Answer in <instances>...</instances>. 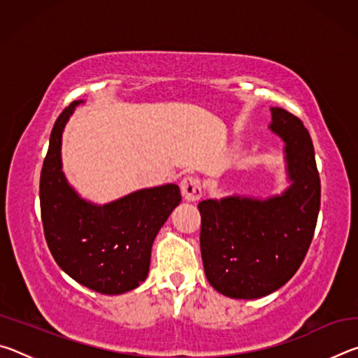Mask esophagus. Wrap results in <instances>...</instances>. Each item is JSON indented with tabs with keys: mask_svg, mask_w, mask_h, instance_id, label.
Here are the masks:
<instances>
[{
	"mask_svg": "<svg viewBox=\"0 0 358 358\" xmlns=\"http://www.w3.org/2000/svg\"><path fill=\"white\" fill-rule=\"evenodd\" d=\"M181 194L185 201L196 202L202 197V181L197 177H186L181 181Z\"/></svg>",
	"mask_w": 358,
	"mask_h": 358,
	"instance_id": "1",
	"label": "esophagus"
}]
</instances>
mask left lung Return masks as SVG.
I'll use <instances>...</instances> for the list:
<instances>
[{"instance_id": "8db88e82", "label": "left lung", "mask_w": 358, "mask_h": 358, "mask_svg": "<svg viewBox=\"0 0 358 358\" xmlns=\"http://www.w3.org/2000/svg\"><path fill=\"white\" fill-rule=\"evenodd\" d=\"M270 129L286 142L292 186L282 196L256 201H202L201 252L208 282L230 299H259L284 286L305 259L320 207V178L303 121L271 107Z\"/></svg>"}]
</instances>
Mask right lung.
I'll return each instance as SVG.
<instances>
[{"mask_svg":"<svg viewBox=\"0 0 358 358\" xmlns=\"http://www.w3.org/2000/svg\"><path fill=\"white\" fill-rule=\"evenodd\" d=\"M74 101L57 118L41 171L39 199L45 241L72 280L106 295L136 289L150 268L156 234L181 201L177 185L141 189L112 203L83 201L62 172V134Z\"/></svg>","mask_w":358,"mask_h":358,"instance_id":"1","label":"right lung"}]
</instances>
